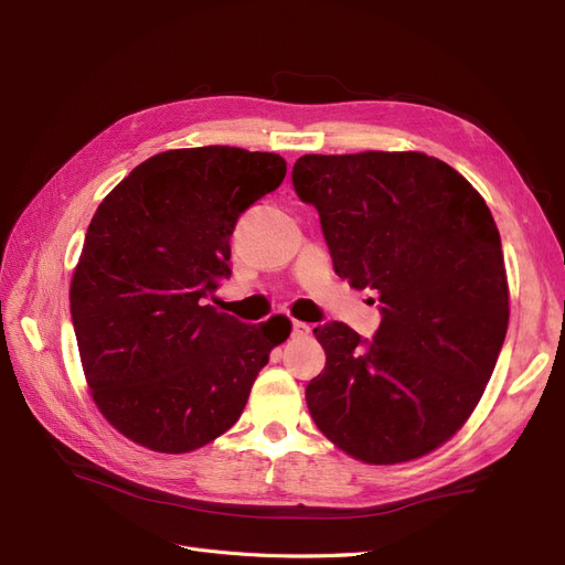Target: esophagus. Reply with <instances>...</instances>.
Wrapping results in <instances>:
<instances>
[{"mask_svg": "<svg viewBox=\"0 0 565 565\" xmlns=\"http://www.w3.org/2000/svg\"><path fill=\"white\" fill-rule=\"evenodd\" d=\"M309 332H311V328L306 322H301V320L292 322V337H306Z\"/></svg>", "mask_w": 565, "mask_h": 565, "instance_id": "1", "label": "esophagus"}]
</instances>
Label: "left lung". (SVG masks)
I'll list each match as a JSON object with an SVG mask.
<instances>
[{"label": "left lung", "mask_w": 565, "mask_h": 565, "mask_svg": "<svg viewBox=\"0 0 565 565\" xmlns=\"http://www.w3.org/2000/svg\"><path fill=\"white\" fill-rule=\"evenodd\" d=\"M292 183L318 210L337 276L374 289L382 313L372 339L337 320L313 330L328 355L306 386L316 426L367 465L436 450L481 401L507 334L486 200L424 152L303 156Z\"/></svg>", "instance_id": "8db88e82"}]
</instances>
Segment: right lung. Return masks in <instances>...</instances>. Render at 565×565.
<instances>
[{"label": "right lung", "mask_w": 565, "mask_h": 565, "mask_svg": "<svg viewBox=\"0 0 565 565\" xmlns=\"http://www.w3.org/2000/svg\"><path fill=\"white\" fill-rule=\"evenodd\" d=\"M287 174L276 152L167 150L119 181L87 228L71 285L84 374L104 417L156 452H191L241 419L282 316L247 324L207 299L231 235Z\"/></svg>", "instance_id": "right-lung-1"}]
</instances>
